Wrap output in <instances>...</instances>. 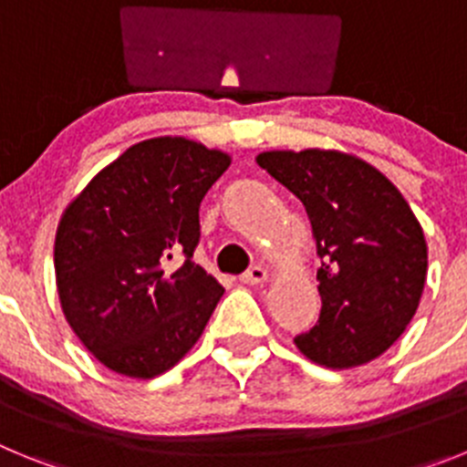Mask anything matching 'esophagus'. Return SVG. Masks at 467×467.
Segmentation results:
<instances>
[{"instance_id":"34e87169","label":"esophagus","mask_w":467,"mask_h":467,"mask_svg":"<svg viewBox=\"0 0 467 467\" xmlns=\"http://www.w3.org/2000/svg\"><path fill=\"white\" fill-rule=\"evenodd\" d=\"M266 280H269V271L262 269V266H253V269L241 275L243 285H264Z\"/></svg>"}]
</instances>
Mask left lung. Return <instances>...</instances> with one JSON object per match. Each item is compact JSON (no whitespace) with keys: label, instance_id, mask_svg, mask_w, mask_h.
<instances>
[{"label":"left lung","instance_id":"8db88e82","mask_svg":"<svg viewBox=\"0 0 467 467\" xmlns=\"http://www.w3.org/2000/svg\"><path fill=\"white\" fill-rule=\"evenodd\" d=\"M257 163L306 208L323 259L317 325L295 339L327 369L377 360L411 323L428 274L423 229L381 171L339 150H269Z\"/></svg>","mask_w":467,"mask_h":467}]
</instances>
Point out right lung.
<instances>
[{"label": "right lung", "mask_w": 467, "mask_h": 467, "mask_svg": "<svg viewBox=\"0 0 467 467\" xmlns=\"http://www.w3.org/2000/svg\"><path fill=\"white\" fill-rule=\"evenodd\" d=\"M231 156L182 135L128 147L69 201L53 264L60 308L98 362L154 379L193 348L222 287L192 262L198 208ZM185 254L171 269L170 259Z\"/></svg>", "instance_id": "1"}]
</instances>
